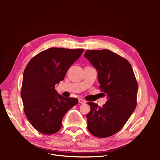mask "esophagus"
<instances>
[{
	"instance_id": "esophagus-1",
	"label": "esophagus",
	"mask_w": 160,
	"mask_h": 160,
	"mask_svg": "<svg viewBox=\"0 0 160 160\" xmlns=\"http://www.w3.org/2000/svg\"><path fill=\"white\" fill-rule=\"evenodd\" d=\"M79 103H81V104H83L85 103V100L83 99H81V98H79Z\"/></svg>"
}]
</instances>
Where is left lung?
<instances>
[{
    "instance_id": "1",
    "label": "left lung",
    "mask_w": 160,
    "mask_h": 160,
    "mask_svg": "<svg viewBox=\"0 0 160 160\" xmlns=\"http://www.w3.org/2000/svg\"><path fill=\"white\" fill-rule=\"evenodd\" d=\"M84 57L98 70L100 90L108 98L101 108L88 103V129L97 138H108L124 126L136 108L138 82L129 61L112 51L88 50Z\"/></svg>"
}]
</instances>
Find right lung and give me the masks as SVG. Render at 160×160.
I'll list each match as a JSON object with an SVG mask.
<instances>
[{"mask_svg": "<svg viewBox=\"0 0 160 160\" xmlns=\"http://www.w3.org/2000/svg\"><path fill=\"white\" fill-rule=\"evenodd\" d=\"M83 49L52 47L33 57L24 71L21 95L28 120L38 132L54 134L62 127L67 111L78 99L58 94L55 85L64 79Z\"/></svg>", "mask_w": 160, "mask_h": 160, "instance_id": "add662e5", "label": "right lung"}]
</instances>
